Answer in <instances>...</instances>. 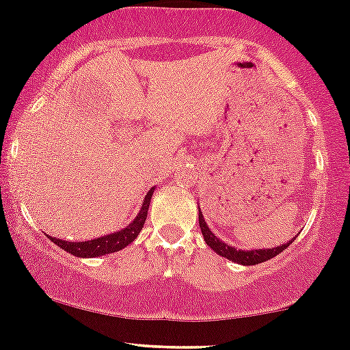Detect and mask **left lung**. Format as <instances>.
Instances as JSON below:
<instances>
[{
    "label": "left lung",
    "instance_id": "obj_1",
    "mask_svg": "<svg viewBox=\"0 0 350 350\" xmlns=\"http://www.w3.org/2000/svg\"><path fill=\"white\" fill-rule=\"evenodd\" d=\"M198 221H200V228H202V234H203V238H205L206 245L210 246L215 253L219 254V256L226 258V260L238 262V265H243V266H254V265H260V262L271 260V258H274L276 254H280L281 251H284L286 248H288V246L294 241V238H296L294 237L289 243H286V245H282V246H276V248L238 250V248H233V246L226 245V243L221 241L218 237H215V233L210 230V228H208L205 218H203L202 210H198Z\"/></svg>",
    "mask_w": 350,
    "mask_h": 350
}]
</instances>
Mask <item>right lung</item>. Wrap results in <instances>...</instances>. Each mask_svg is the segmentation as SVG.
Instances as JSON below:
<instances>
[{
  "mask_svg": "<svg viewBox=\"0 0 350 350\" xmlns=\"http://www.w3.org/2000/svg\"><path fill=\"white\" fill-rule=\"evenodd\" d=\"M155 188L152 187L148 190V193L145 195L142 208H140L139 215L129 223L127 226L122 228L119 231H113L111 234H105V237L89 239V241H66V239H59L48 237L54 245H57L59 248H62L68 253L74 254V256L79 258H96V256H104V254L116 253V251L124 250L125 246H129L131 243L139 237V233L142 231L145 219H147L148 213V205H150L152 195H154Z\"/></svg>",
  "mask_w": 350,
  "mask_h": 350,
  "instance_id": "obj_1",
  "label": "right lung"
}]
</instances>
